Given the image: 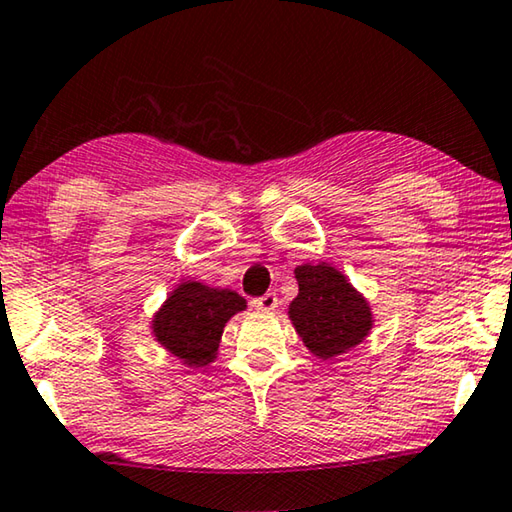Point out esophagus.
<instances>
[{"mask_svg":"<svg viewBox=\"0 0 512 512\" xmlns=\"http://www.w3.org/2000/svg\"><path fill=\"white\" fill-rule=\"evenodd\" d=\"M256 306V309H263V311H272V309H277V304H279V300H277V293H265V295H261V297H256L254 302H251Z\"/></svg>","mask_w":512,"mask_h":512,"instance_id":"obj_1","label":"esophagus"}]
</instances>
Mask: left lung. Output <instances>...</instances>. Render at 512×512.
<instances>
[{
  "mask_svg": "<svg viewBox=\"0 0 512 512\" xmlns=\"http://www.w3.org/2000/svg\"><path fill=\"white\" fill-rule=\"evenodd\" d=\"M295 279L300 293L290 302L288 318L313 355L332 359L364 341L373 313L345 274L329 263H304L295 267Z\"/></svg>",
  "mask_w": 512,
  "mask_h": 512,
  "instance_id": "left-lung-1",
  "label": "left lung"
}]
</instances>
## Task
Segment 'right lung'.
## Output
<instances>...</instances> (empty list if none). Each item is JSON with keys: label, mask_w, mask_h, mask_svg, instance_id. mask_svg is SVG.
<instances>
[{"label": "right lung", "mask_w": 512, "mask_h": 512, "mask_svg": "<svg viewBox=\"0 0 512 512\" xmlns=\"http://www.w3.org/2000/svg\"><path fill=\"white\" fill-rule=\"evenodd\" d=\"M245 309L247 300L231 288L183 281L153 316L155 341L187 366L203 368L215 361L226 322Z\"/></svg>", "instance_id": "1"}]
</instances>
